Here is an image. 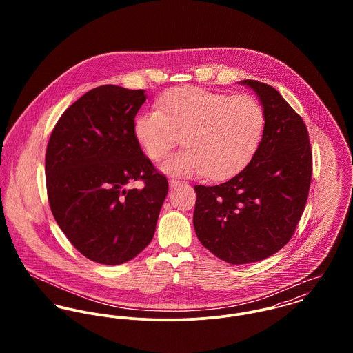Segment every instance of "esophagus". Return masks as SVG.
<instances>
[{"label": "esophagus", "instance_id": "1", "mask_svg": "<svg viewBox=\"0 0 353 353\" xmlns=\"http://www.w3.org/2000/svg\"><path fill=\"white\" fill-rule=\"evenodd\" d=\"M170 188H176V186H181V185H183V182L182 181H179V179H170Z\"/></svg>", "mask_w": 353, "mask_h": 353}]
</instances>
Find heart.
<instances>
[{"mask_svg": "<svg viewBox=\"0 0 353 353\" xmlns=\"http://www.w3.org/2000/svg\"><path fill=\"white\" fill-rule=\"evenodd\" d=\"M156 105L137 115L133 132L153 161L164 160L182 137L185 148L161 165L170 175L230 178L252 160L265 134L263 105L250 95L181 87Z\"/></svg>", "mask_w": 353, "mask_h": 353, "instance_id": "1", "label": "heart"}]
</instances>
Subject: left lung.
<instances>
[{"label":"left lung","mask_w":353,"mask_h":353,"mask_svg":"<svg viewBox=\"0 0 353 353\" xmlns=\"http://www.w3.org/2000/svg\"><path fill=\"white\" fill-rule=\"evenodd\" d=\"M263 105L265 134L252 161L230 181L194 186L193 224L203 248L243 265L281 250L302 217L312 153L302 117L273 87L243 80Z\"/></svg>","instance_id":"1"}]
</instances>
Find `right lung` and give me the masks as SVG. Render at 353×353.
I'll use <instances>...</instances> for the list:
<instances>
[{
    "mask_svg": "<svg viewBox=\"0 0 353 353\" xmlns=\"http://www.w3.org/2000/svg\"><path fill=\"white\" fill-rule=\"evenodd\" d=\"M144 90L101 85L74 101L51 132L46 186L52 216L91 261L121 265L151 243L167 178L143 153L134 117ZM143 180L145 188L127 185Z\"/></svg>",
    "mask_w": 353,
    "mask_h": 353,
    "instance_id": "1",
    "label": "right lung"
}]
</instances>
